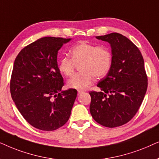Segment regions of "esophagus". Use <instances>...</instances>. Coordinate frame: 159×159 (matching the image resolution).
Instances as JSON below:
<instances>
[{
    "label": "esophagus",
    "mask_w": 159,
    "mask_h": 159,
    "mask_svg": "<svg viewBox=\"0 0 159 159\" xmlns=\"http://www.w3.org/2000/svg\"><path fill=\"white\" fill-rule=\"evenodd\" d=\"M84 92L83 90H78V94H81L82 93H84Z\"/></svg>",
    "instance_id": "34e87169"
}]
</instances>
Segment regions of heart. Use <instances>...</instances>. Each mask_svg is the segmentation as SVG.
I'll list each match as a JSON object with an SVG mask.
<instances>
[{"instance_id": "b5f03b06", "label": "heart", "mask_w": 159, "mask_h": 159, "mask_svg": "<svg viewBox=\"0 0 159 159\" xmlns=\"http://www.w3.org/2000/svg\"><path fill=\"white\" fill-rule=\"evenodd\" d=\"M71 58L62 57L58 62V70L62 75L69 77L78 65L81 72L72 76L68 86L85 89L92 84L94 78H101L108 73L112 64V54L105 46H96L87 41H81L70 51Z\"/></svg>"}]
</instances>
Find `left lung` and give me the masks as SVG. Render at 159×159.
<instances>
[{
    "label": "left lung",
    "instance_id": "left-lung-1",
    "mask_svg": "<svg viewBox=\"0 0 159 159\" xmlns=\"http://www.w3.org/2000/svg\"><path fill=\"white\" fill-rule=\"evenodd\" d=\"M112 48V64L107 76L97 84L100 92L92 91L90 113L103 126L117 127L135 116L145 97L148 76L139 48L120 33L97 36Z\"/></svg>",
    "mask_w": 159,
    "mask_h": 159
}]
</instances>
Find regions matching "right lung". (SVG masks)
<instances>
[{
	"label": "right lung",
	"instance_id": "1",
	"mask_svg": "<svg viewBox=\"0 0 159 159\" xmlns=\"http://www.w3.org/2000/svg\"><path fill=\"white\" fill-rule=\"evenodd\" d=\"M70 39L45 37L25 46L14 61L10 92L16 107L33 127L54 131L68 120L77 90L61 91L57 53Z\"/></svg>",
	"mask_w": 159,
	"mask_h": 159
}]
</instances>
